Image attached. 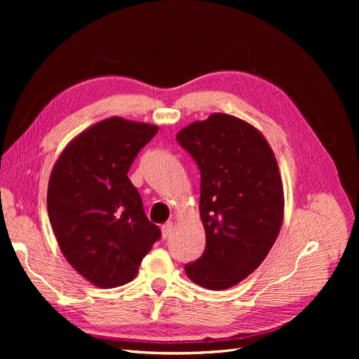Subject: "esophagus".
I'll return each mask as SVG.
<instances>
[{"label": "esophagus", "mask_w": 359, "mask_h": 359, "mask_svg": "<svg viewBox=\"0 0 359 359\" xmlns=\"http://www.w3.org/2000/svg\"><path fill=\"white\" fill-rule=\"evenodd\" d=\"M161 233H163V238H167V237H170V234L173 233V222H172V221H168V222L163 224V227H161Z\"/></svg>", "instance_id": "esophagus-1"}]
</instances>
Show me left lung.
Returning a JSON list of instances; mask_svg holds the SVG:
<instances>
[{
  "label": "left lung",
  "instance_id": "8db88e82",
  "mask_svg": "<svg viewBox=\"0 0 359 359\" xmlns=\"http://www.w3.org/2000/svg\"><path fill=\"white\" fill-rule=\"evenodd\" d=\"M201 172L203 255L184 266L196 285H237L265 260L284 219V187L262 132L227 113H212L176 135Z\"/></svg>",
  "mask_w": 359,
  "mask_h": 359
}]
</instances>
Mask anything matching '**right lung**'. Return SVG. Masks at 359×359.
Listing matches in <instances>:
<instances>
[{"mask_svg": "<svg viewBox=\"0 0 359 359\" xmlns=\"http://www.w3.org/2000/svg\"><path fill=\"white\" fill-rule=\"evenodd\" d=\"M158 126L113 116L75 137L56 160L48 215L69 265L99 288L135 278L161 231L128 179L137 154Z\"/></svg>", "mask_w": 359, "mask_h": 359, "instance_id": "right-lung-1", "label": "right lung"}]
</instances>
